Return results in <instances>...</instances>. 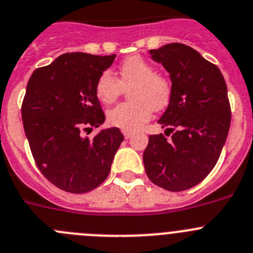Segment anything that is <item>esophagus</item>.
<instances>
[{
    "label": "esophagus",
    "instance_id": "esophagus-1",
    "mask_svg": "<svg viewBox=\"0 0 253 253\" xmlns=\"http://www.w3.org/2000/svg\"><path fill=\"white\" fill-rule=\"evenodd\" d=\"M122 133H124L125 138H129L133 134V131H131V129H122Z\"/></svg>",
    "mask_w": 253,
    "mask_h": 253
}]
</instances>
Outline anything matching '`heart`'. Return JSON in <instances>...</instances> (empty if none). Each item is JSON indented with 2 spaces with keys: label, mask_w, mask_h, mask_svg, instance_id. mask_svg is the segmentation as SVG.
I'll list each match as a JSON object with an SVG mask.
<instances>
[{
  "label": "heart",
  "mask_w": 253,
  "mask_h": 253,
  "mask_svg": "<svg viewBox=\"0 0 253 253\" xmlns=\"http://www.w3.org/2000/svg\"><path fill=\"white\" fill-rule=\"evenodd\" d=\"M124 88L129 102L120 103L107 112L108 124L122 129H137L151 119L153 110H164L172 97V84L155 73L152 65L140 56H131L120 65L117 79L106 71L96 82V96L105 105L115 102Z\"/></svg>",
  "instance_id": "obj_1"
}]
</instances>
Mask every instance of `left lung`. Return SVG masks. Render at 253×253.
<instances>
[{
    "instance_id": "1",
    "label": "left lung",
    "mask_w": 253,
    "mask_h": 253,
    "mask_svg": "<svg viewBox=\"0 0 253 253\" xmlns=\"http://www.w3.org/2000/svg\"><path fill=\"white\" fill-rule=\"evenodd\" d=\"M150 53L172 82L171 101L159 120L172 136L151 134L143 165L155 185L178 192L198 185L218 161L231 124L227 86L218 67L192 47L169 43Z\"/></svg>"
}]
</instances>
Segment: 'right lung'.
Listing matches in <instances>:
<instances>
[{"label": "right lung", "instance_id": "add662e5", "mask_svg": "<svg viewBox=\"0 0 253 253\" xmlns=\"http://www.w3.org/2000/svg\"><path fill=\"white\" fill-rule=\"evenodd\" d=\"M116 55L72 52L31 75L22 102V121L35 162L56 187L84 193L107 178L115 153L124 141L120 128L84 133L105 122L96 96L98 77Z\"/></svg>", "mask_w": 253, "mask_h": 253}]
</instances>
